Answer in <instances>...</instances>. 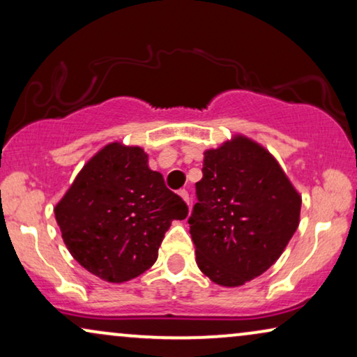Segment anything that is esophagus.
<instances>
[{
    "label": "esophagus",
    "instance_id": "esophagus-1",
    "mask_svg": "<svg viewBox=\"0 0 357 357\" xmlns=\"http://www.w3.org/2000/svg\"><path fill=\"white\" fill-rule=\"evenodd\" d=\"M178 195H180V197H182L183 199H185V203H187V204H190V195H188V192H187V190H180V192H178Z\"/></svg>",
    "mask_w": 357,
    "mask_h": 357
}]
</instances>
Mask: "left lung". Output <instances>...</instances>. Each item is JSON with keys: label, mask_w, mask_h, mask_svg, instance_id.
Instances as JSON below:
<instances>
[{"label": "left lung", "mask_w": 357, "mask_h": 357, "mask_svg": "<svg viewBox=\"0 0 357 357\" xmlns=\"http://www.w3.org/2000/svg\"><path fill=\"white\" fill-rule=\"evenodd\" d=\"M188 218L198 268L236 287L265 273L299 226L302 199L276 159L236 136L204 153L203 178Z\"/></svg>", "instance_id": "left-lung-1"}]
</instances>
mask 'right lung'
<instances>
[{
	"instance_id": "1",
	"label": "right lung",
	"mask_w": 357,
	"mask_h": 357,
	"mask_svg": "<svg viewBox=\"0 0 357 357\" xmlns=\"http://www.w3.org/2000/svg\"><path fill=\"white\" fill-rule=\"evenodd\" d=\"M188 206L148 167L138 146L110 143L87 162L55 218L75 260L109 282L143 275L158 260L164 234Z\"/></svg>"
}]
</instances>
